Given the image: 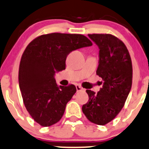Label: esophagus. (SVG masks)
Returning <instances> with one entry per match:
<instances>
[{"label":"esophagus","instance_id":"34e87169","mask_svg":"<svg viewBox=\"0 0 149 149\" xmlns=\"http://www.w3.org/2000/svg\"><path fill=\"white\" fill-rule=\"evenodd\" d=\"M76 90H77V92H80V91L84 90V89L81 86H79V85H76Z\"/></svg>","mask_w":149,"mask_h":149}]
</instances>
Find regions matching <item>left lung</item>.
<instances>
[{
	"instance_id": "1",
	"label": "left lung",
	"mask_w": 149,
	"mask_h": 149,
	"mask_svg": "<svg viewBox=\"0 0 149 149\" xmlns=\"http://www.w3.org/2000/svg\"><path fill=\"white\" fill-rule=\"evenodd\" d=\"M99 48L97 75L102 87L97 93L86 91L89 100L82 111L92 123L105 125L113 120L123 108L132 87L130 55L122 41L111 34H89Z\"/></svg>"
}]
</instances>
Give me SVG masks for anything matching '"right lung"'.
I'll return each mask as SVG.
<instances>
[{"label": "right lung", "instance_id": "1", "mask_svg": "<svg viewBox=\"0 0 149 149\" xmlns=\"http://www.w3.org/2000/svg\"><path fill=\"white\" fill-rule=\"evenodd\" d=\"M81 34L50 33L35 38L22 56L19 85L25 108L37 123L49 127L61 119L66 105L76 92L74 85L57 86L54 75L65 69L70 52L91 47Z\"/></svg>", "mask_w": 149, "mask_h": 149}]
</instances>
